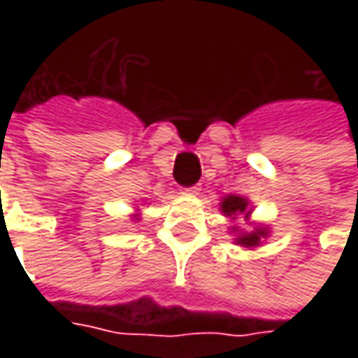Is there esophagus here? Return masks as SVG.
<instances>
[{
    "instance_id": "1",
    "label": "esophagus",
    "mask_w": 358,
    "mask_h": 358,
    "mask_svg": "<svg viewBox=\"0 0 358 358\" xmlns=\"http://www.w3.org/2000/svg\"><path fill=\"white\" fill-rule=\"evenodd\" d=\"M199 191H201L199 185H193V187H185L181 193H183V195H189V197H195V195H199Z\"/></svg>"
}]
</instances>
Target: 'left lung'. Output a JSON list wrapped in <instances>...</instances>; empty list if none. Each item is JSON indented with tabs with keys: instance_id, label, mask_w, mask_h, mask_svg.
<instances>
[{
	"instance_id": "left-lung-1",
	"label": "left lung",
	"mask_w": 358,
	"mask_h": 358,
	"mask_svg": "<svg viewBox=\"0 0 358 358\" xmlns=\"http://www.w3.org/2000/svg\"><path fill=\"white\" fill-rule=\"evenodd\" d=\"M219 209L221 213L225 215L227 219H231V227H229V235H233V243L245 247V249H255V247H261L268 237V227L263 223H253L251 221V213H253V205L247 197H241V195H225L221 203H219ZM243 214L245 217V222L251 224L249 229H241L238 224L234 221L238 218V215Z\"/></svg>"
}]
</instances>
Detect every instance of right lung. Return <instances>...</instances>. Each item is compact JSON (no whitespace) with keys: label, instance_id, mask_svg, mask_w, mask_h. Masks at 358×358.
I'll return each mask as SVG.
<instances>
[{"label":"right lung","instance_id":"obj_1","mask_svg":"<svg viewBox=\"0 0 358 358\" xmlns=\"http://www.w3.org/2000/svg\"><path fill=\"white\" fill-rule=\"evenodd\" d=\"M131 219H133V221H139V219H141V211L135 209V213H131Z\"/></svg>","mask_w":358,"mask_h":358}]
</instances>
